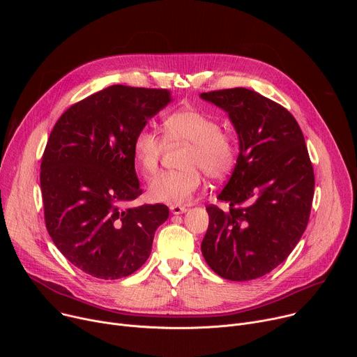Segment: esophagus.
Here are the masks:
<instances>
[{
  "label": "esophagus",
  "mask_w": 357,
  "mask_h": 357,
  "mask_svg": "<svg viewBox=\"0 0 357 357\" xmlns=\"http://www.w3.org/2000/svg\"><path fill=\"white\" fill-rule=\"evenodd\" d=\"M169 211H171L172 215H182V213H185L188 209H186L185 206H181V205H171V206H169Z\"/></svg>",
  "instance_id": "esophagus-1"
}]
</instances>
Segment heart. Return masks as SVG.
<instances>
[{
    "label": "heart",
    "mask_w": 357,
    "mask_h": 357,
    "mask_svg": "<svg viewBox=\"0 0 357 357\" xmlns=\"http://www.w3.org/2000/svg\"><path fill=\"white\" fill-rule=\"evenodd\" d=\"M164 135L165 138L154 128L144 127L132 139V158L144 175L158 169L167 142L188 144L181 158L183 169L162 172L149 181V196L155 202L182 205L199 189L200 171L212 181H220L236 165L234 138L220 131V123L206 113L182 109L168 114L164 121Z\"/></svg>",
    "instance_id": "1"
}]
</instances>
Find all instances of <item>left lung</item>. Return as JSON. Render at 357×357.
<instances>
[{"mask_svg":"<svg viewBox=\"0 0 357 357\" xmlns=\"http://www.w3.org/2000/svg\"><path fill=\"white\" fill-rule=\"evenodd\" d=\"M200 98L229 114L240 151L218 196L229 211L206 208L202 254L226 280H256L285 261L307 229L315 188L308 149L294 116L257 91L236 87Z\"/></svg>","mask_w":357,"mask_h":357,"instance_id":"1","label":"left lung"}]
</instances>
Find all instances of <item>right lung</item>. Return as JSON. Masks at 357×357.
Masks as SVG:
<instances>
[{"instance_id": "add662e5", "label": "right lung", "mask_w": 357, "mask_h": 357, "mask_svg": "<svg viewBox=\"0 0 357 357\" xmlns=\"http://www.w3.org/2000/svg\"><path fill=\"white\" fill-rule=\"evenodd\" d=\"M172 101L165 89L114 84L68 109L49 135L40 190L49 236L83 273L117 280L149 257L165 205L124 208L142 190L134 135Z\"/></svg>"}]
</instances>
